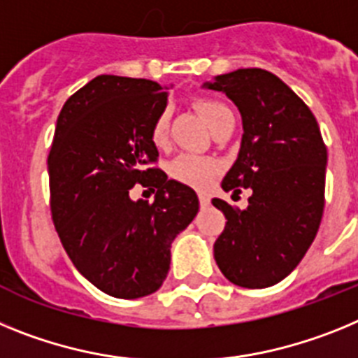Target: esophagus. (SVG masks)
I'll return each mask as SVG.
<instances>
[{"instance_id": "esophagus-1", "label": "esophagus", "mask_w": 358, "mask_h": 358, "mask_svg": "<svg viewBox=\"0 0 358 358\" xmlns=\"http://www.w3.org/2000/svg\"><path fill=\"white\" fill-rule=\"evenodd\" d=\"M198 200H200L201 209H205V207H209V203H210V198L207 196V194H205V192H200V194H198Z\"/></svg>"}]
</instances>
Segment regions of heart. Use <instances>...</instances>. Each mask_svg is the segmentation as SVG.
I'll return each instance as SVG.
<instances>
[{
    "mask_svg": "<svg viewBox=\"0 0 358 358\" xmlns=\"http://www.w3.org/2000/svg\"><path fill=\"white\" fill-rule=\"evenodd\" d=\"M196 108L213 129L225 119L232 117V111L216 99H198ZM167 136H169V111L164 110L162 113H158L151 126V141L157 145H164L167 142ZM217 171H220V164L214 158L198 157V155H182L173 160L169 167L173 178L196 189L207 187L217 175Z\"/></svg>",
    "mask_w": 358,
    "mask_h": 358,
    "instance_id": "b5f03b06",
    "label": "heart"
}]
</instances>
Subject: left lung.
I'll list each match as a JSON object with an SVG mask.
<instances>
[{
  "mask_svg": "<svg viewBox=\"0 0 358 358\" xmlns=\"http://www.w3.org/2000/svg\"><path fill=\"white\" fill-rule=\"evenodd\" d=\"M205 86L234 101L243 119L241 149L223 191H252L245 210L213 200L227 220L214 259L238 287H272L299 265L321 225L328 162L321 129L301 97L261 68Z\"/></svg>",
  "mask_w": 358,
  "mask_h": 358,
  "instance_id": "8db88e82",
  "label": "left lung"
}]
</instances>
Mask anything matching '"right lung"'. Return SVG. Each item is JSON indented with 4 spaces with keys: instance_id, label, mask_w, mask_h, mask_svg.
<instances>
[{
    "instance_id": "1",
    "label": "right lung",
    "mask_w": 358,
    "mask_h": 358,
    "mask_svg": "<svg viewBox=\"0 0 358 358\" xmlns=\"http://www.w3.org/2000/svg\"><path fill=\"white\" fill-rule=\"evenodd\" d=\"M166 104L155 80L95 77L64 102L48 155L59 239L76 268L119 299L162 287L171 243L200 209L196 192L155 166L151 126ZM135 182L157 191L153 204L129 198Z\"/></svg>"
}]
</instances>
